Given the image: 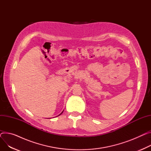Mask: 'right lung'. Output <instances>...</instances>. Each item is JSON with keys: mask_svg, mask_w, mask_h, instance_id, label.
Returning <instances> with one entry per match:
<instances>
[{"mask_svg": "<svg viewBox=\"0 0 151 151\" xmlns=\"http://www.w3.org/2000/svg\"><path fill=\"white\" fill-rule=\"evenodd\" d=\"M63 112H62V113H61V114H62V113H63ZM60 114H59V115H60Z\"/></svg>", "mask_w": 151, "mask_h": 151, "instance_id": "obj_1", "label": "right lung"}]
</instances>
